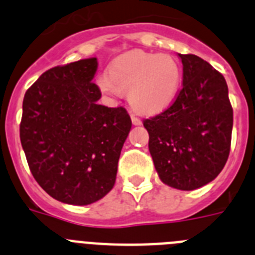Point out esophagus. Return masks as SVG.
Listing matches in <instances>:
<instances>
[{"label": "esophagus", "instance_id": "esophagus-1", "mask_svg": "<svg viewBox=\"0 0 255 255\" xmlns=\"http://www.w3.org/2000/svg\"><path fill=\"white\" fill-rule=\"evenodd\" d=\"M131 121H132V124H134V125H140V124H141L140 119L135 116V115H131Z\"/></svg>", "mask_w": 255, "mask_h": 255}]
</instances>
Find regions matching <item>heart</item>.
I'll use <instances>...</instances> for the list:
<instances>
[{
    "label": "heart",
    "mask_w": 255,
    "mask_h": 255,
    "mask_svg": "<svg viewBox=\"0 0 255 255\" xmlns=\"http://www.w3.org/2000/svg\"><path fill=\"white\" fill-rule=\"evenodd\" d=\"M181 82L177 62L168 55L130 52L116 60L110 74L98 76L103 93L111 97L129 94V102L140 114L153 115L171 105Z\"/></svg>",
    "instance_id": "b5f03b06"
}]
</instances>
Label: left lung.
Instances as JSON below:
<instances>
[{
    "label": "left lung",
    "instance_id": "8db88e82",
    "mask_svg": "<svg viewBox=\"0 0 255 255\" xmlns=\"http://www.w3.org/2000/svg\"><path fill=\"white\" fill-rule=\"evenodd\" d=\"M182 88L172 105L144 120L159 179L194 190L218 176L229 158L233 107L224 75L195 55H181Z\"/></svg>",
    "mask_w": 255,
    "mask_h": 255
}]
</instances>
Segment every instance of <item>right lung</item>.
Returning <instances> with one entry per match:
<instances>
[{"instance_id": "add662e5", "label": "right lung", "mask_w": 255, "mask_h": 255, "mask_svg": "<svg viewBox=\"0 0 255 255\" xmlns=\"http://www.w3.org/2000/svg\"><path fill=\"white\" fill-rule=\"evenodd\" d=\"M96 57L47 70L22 101L20 140L31 175L62 203L87 206L116 181L131 120L124 107L98 105Z\"/></svg>"}]
</instances>
